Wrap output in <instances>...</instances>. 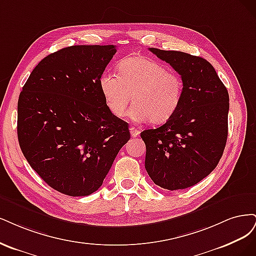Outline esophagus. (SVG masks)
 I'll list each match as a JSON object with an SVG mask.
<instances>
[{"mask_svg":"<svg viewBox=\"0 0 256 256\" xmlns=\"http://www.w3.org/2000/svg\"><path fill=\"white\" fill-rule=\"evenodd\" d=\"M130 133L132 137H138L139 134H140V130H137L136 128H134V126H130Z\"/></svg>","mask_w":256,"mask_h":256,"instance_id":"1","label":"esophagus"}]
</instances>
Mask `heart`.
<instances>
[{
  "label": "heart",
  "mask_w": 256,
  "mask_h": 256,
  "mask_svg": "<svg viewBox=\"0 0 256 256\" xmlns=\"http://www.w3.org/2000/svg\"><path fill=\"white\" fill-rule=\"evenodd\" d=\"M117 76L104 73L100 84L107 108L114 117H128L133 122L149 120L158 124L170 119L183 98L184 83L178 73L167 71L164 66L149 57L130 56L121 60Z\"/></svg>",
  "instance_id": "heart-1"
}]
</instances>
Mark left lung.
Listing matches in <instances>:
<instances>
[{
	"instance_id": "8db88e82",
	"label": "left lung",
	"mask_w": 256,
	"mask_h": 256,
	"mask_svg": "<svg viewBox=\"0 0 256 256\" xmlns=\"http://www.w3.org/2000/svg\"><path fill=\"white\" fill-rule=\"evenodd\" d=\"M183 80L178 110L160 128L142 132L144 167L153 182L168 190L198 184L217 167L228 138V92L202 57L150 48Z\"/></svg>"
}]
</instances>
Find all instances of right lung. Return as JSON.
Returning <instances> with one entry per match:
<instances>
[{"label":"right lung","mask_w":256,"mask_h":256,"mask_svg":"<svg viewBox=\"0 0 256 256\" xmlns=\"http://www.w3.org/2000/svg\"><path fill=\"white\" fill-rule=\"evenodd\" d=\"M116 46H72L48 55L32 71L18 101L24 158L55 190L84 196L103 184L128 123L107 108L98 80Z\"/></svg>","instance_id":"obj_1"}]
</instances>
